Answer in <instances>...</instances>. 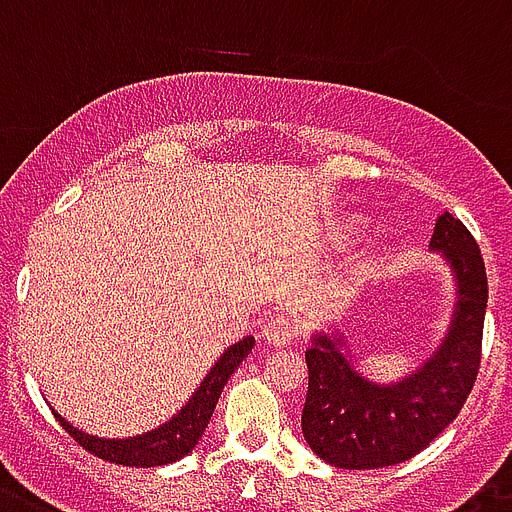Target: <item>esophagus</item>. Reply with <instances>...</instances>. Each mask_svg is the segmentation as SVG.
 I'll return each instance as SVG.
<instances>
[{
  "label": "esophagus",
  "mask_w": 512,
  "mask_h": 512,
  "mask_svg": "<svg viewBox=\"0 0 512 512\" xmlns=\"http://www.w3.org/2000/svg\"><path fill=\"white\" fill-rule=\"evenodd\" d=\"M296 336H299V328L289 317H273L270 322H265L263 338L270 346H289V343H294Z\"/></svg>",
  "instance_id": "34e87169"
}]
</instances>
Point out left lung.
<instances>
[{
    "label": "left lung",
    "mask_w": 512,
    "mask_h": 512,
    "mask_svg": "<svg viewBox=\"0 0 512 512\" xmlns=\"http://www.w3.org/2000/svg\"><path fill=\"white\" fill-rule=\"evenodd\" d=\"M450 265L455 307L445 341L411 375L372 382L356 369L346 338L315 333L304 351L309 369L302 411L304 440L338 468H385L422 453L461 414L482 362L487 270L471 231L442 213L429 242Z\"/></svg>",
    "instance_id": "obj_1"
}]
</instances>
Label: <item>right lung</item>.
I'll use <instances>...</instances> for the list:
<instances>
[{"label":"right lung","mask_w":512,"mask_h":512,"mask_svg":"<svg viewBox=\"0 0 512 512\" xmlns=\"http://www.w3.org/2000/svg\"><path fill=\"white\" fill-rule=\"evenodd\" d=\"M255 346V338L247 336L242 341H236L234 346L223 351L218 356V362L210 367L205 380L200 382V388L192 393V398L184 403L182 409L171 416L169 422L161 427L143 432L135 437H117V440H106V437L88 435L83 429H77L70 424L59 411L54 416L59 419L67 432L80 442L88 453L98 455L103 461L122 463V466H137V468H150V466H166L190 453L197 445V440L203 437L205 427H208L210 416L216 411V403L223 393V385L229 382L234 375V369L247 359V354Z\"/></svg>","instance_id":"1"}]
</instances>
